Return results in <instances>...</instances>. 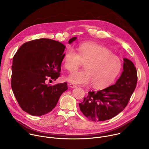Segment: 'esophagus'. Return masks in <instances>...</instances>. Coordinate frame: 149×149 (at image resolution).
<instances>
[{
  "label": "esophagus",
  "mask_w": 149,
  "mask_h": 149,
  "mask_svg": "<svg viewBox=\"0 0 149 149\" xmlns=\"http://www.w3.org/2000/svg\"><path fill=\"white\" fill-rule=\"evenodd\" d=\"M69 86H70V87L72 88H74L77 87V86H75V85H74V84H69Z\"/></svg>",
  "instance_id": "1"
}]
</instances>
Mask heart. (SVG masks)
Masks as SVG:
<instances>
[{
	"mask_svg": "<svg viewBox=\"0 0 149 149\" xmlns=\"http://www.w3.org/2000/svg\"><path fill=\"white\" fill-rule=\"evenodd\" d=\"M78 54L72 49L68 50L63 57V67L69 71L77 70L85 62L84 70L75 71L67 77L70 82L86 86L92 83L95 88L108 86L121 71V59L106 47L85 42L77 48Z\"/></svg>",
	"mask_w": 149,
	"mask_h": 149,
	"instance_id": "obj_1",
	"label": "heart"
}]
</instances>
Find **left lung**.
I'll return each mask as SVG.
<instances>
[{"mask_svg":"<svg viewBox=\"0 0 149 149\" xmlns=\"http://www.w3.org/2000/svg\"><path fill=\"white\" fill-rule=\"evenodd\" d=\"M123 71L114 85L100 91H89L79 103L83 114L93 121L111 119L121 112L128 104L137 81L134 63L124 58Z\"/></svg>","mask_w":149,"mask_h":149,"instance_id":"obj_1","label":"left lung"}]
</instances>
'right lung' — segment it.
Returning a JSON list of instances; mask_svg holds the SVG:
<instances>
[{
    "instance_id": "obj_1",
    "label": "right lung",
    "mask_w": 149,
    "mask_h": 149,
    "mask_svg": "<svg viewBox=\"0 0 149 149\" xmlns=\"http://www.w3.org/2000/svg\"><path fill=\"white\" fill-rule=\"evenodd\" d=\"M77 37L70 39V44ZM65 46L58 41L41 38L25 42L13 56L11 86L20 107L28 114L40 116L55 108L67 83L50 86L48 79L60 75Z\"/></svg>"
}]
</instances>
